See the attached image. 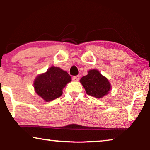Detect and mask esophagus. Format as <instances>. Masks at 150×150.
Returning a JSON list of instances; mask_svg holds the SVG:
<instances>
[{
    "mask_svg": "<svg viewBox=\"0 0 150 150\" xmlns=\"http://www.w3.org/2000/svg\"><path fill=\"white\" fill-rule=\"evenodd\" d=\"M72 79H73V81H79V75L73 76V77H72Z\"/></svg>",
    "mask_w": 150,
    "mask_h": 150,
    "instance_id": "obj_1",
    "label": "esophagus"
}]
</instances>
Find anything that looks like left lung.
<instances>
[{
  "label": "left lung",
  "instance_id": "1",
  "mask_svg": "<svg viewBox=\"0 0 150 150\" xmlns=\"http://www.w3.org/2000/svg\"><path fill=\"white\" fill-rule=\"evenodd\" d=\"M80 83L88 95L100 98L105 96L111 89V85L107 78L96 69H91L88 74L81 79Z\"/></svg>",
  "mask_w": 150,
  "mask_h": 150
}]
</instances>
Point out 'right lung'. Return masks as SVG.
<instances>
[{
	"label": "right lung",
	"mask_w": 150,
	"mask_h": 150,
	"mask_svg": "<svg viewBox=\"0 0 150 150\" xmlns=\"http://www.w3.org/2000/svg\"><path fill=\"white\" fill-rule=\"evenodd\" d=\"M71 77L67 72L59 67L52 66L44 73L35 79L34 87L35 93L46 102L55 99L63 94V88Z\"/></svg>",
	"instance_id": "right-lung-1"
}]
</instances>
